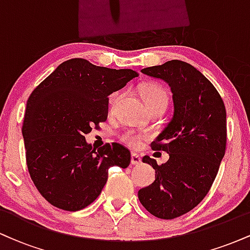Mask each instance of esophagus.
Returning a JSON list of instances; mask_svg holds the SVG:
<instances>
[{"label":"esophagus","mask_w":250,"mask_h":250,"mask_svg":"<svg viewBox=\"0 0 250 250\" xmlns=\"http://www.w3.org/2000/svg\"><path fill=\"white\" fill-rule=\"evenodd\" d=\"M141 156H140L139 154H135V153H133L131 154V165H134V166H139V165H141Z\"/></svg>","instance_id":"esophagus-1"}]
</instances>
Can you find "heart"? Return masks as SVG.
<instances>
[{
	"label": "heart",
	"instance_id": "1",
	"mask_svg": "<svg viewBox=\"0 0 250 250\" xmlns=\"http://www.w3.org/2000/svg\"><path fill=\"white\" fill-rule=\"evenodd\" d=\"M141 96L147 108L150 107V105L159 104V103L167 104L169 99L168 91L166 90L162 85L156 84V83H150V84L143 85L141 89ZM117 99H119V94H111L110 97H109V104H110V107H114ZM121 140L125 143V145H128L129 147L139 148L141 147L143 140H145V136L134 130H128L122 135Z\"/></svg>",
	"mask_w": 250,
	"mask_h": 250
}]
</instances>
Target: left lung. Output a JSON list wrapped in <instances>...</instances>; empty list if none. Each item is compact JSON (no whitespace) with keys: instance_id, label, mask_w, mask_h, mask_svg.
<instances>
[{"instance_id":"1","label":"left lung","mask_w":250,"mask_h":250,"mask_svg":"<svg viewBox=\"0 0 250 250\" xmlns=\"http://www.w3.org/2000/svg\"><path fill=\"white\" fill-rule=\"evenodd\" d=\"M170 85L174 115L151 142L169 154L162 165L148 155L155 181L139 190L141 205L154 216L173 220L194 209L210 190L226 153L227 115L213 83L187 62L171 60L141 70Z\"/></svg>"}]
</instances>
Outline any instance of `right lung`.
<instances>
[{
  "label": "right lung",
  "mask_w": 250,
  "mask_h": 250,
  "mask_svg": "<svg viewBox=\"0 0 250 250\" xmlns=\"http://www.w3.org/2000/svg\"><path fill=\"white\" fill-rule=\"evenodd\" d=\"M139 76L131 69L99 67L84 59L61 63L30 94L22 135L34 185L54 207L81 210L101 194L108 170L127 168L131 155L120 143L96 150L84 135L108 116V95Z\"/></svg>",
  "instance_id": "obj_1"
}]
</instances>
